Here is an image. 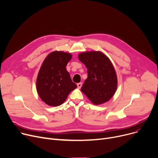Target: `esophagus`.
Returning <instances> with one entry per match:
<instances>
[{"instance_id":"1","label":"esophagus","mask_w":158,"mask_h":158,"mask_svg":"<svg viewBox=\"0 0 158 158\" xmlns=\"http://www.w3.org/2000/svg\"><path fill=\"white\" fill-rule=\"evenodd\" d=\"M81 85H82V83H77V87L78 89H80L81 87Z\"/></svg>"}]
</instances>
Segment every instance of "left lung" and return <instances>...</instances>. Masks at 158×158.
Returning a JSON list of instances; mask_svg holds the SVG:
<instances>
[{
  "label": "left lung",
  "mask_w": 158,
  "mask_h": 158,
  "mask_svg": "<svg viewBox=\"0 0 158 158\" xmlns=\"http://www.w3.org/2000/svg\"><path fill=\"white\" fill-rule=\"evenodd\" d=\"M78 59L85 64L88 73L81 91L96 105L106 103L117 88V77L112 62L99 51L80 53Z\"/></svg>",
  "instance_id": "left-lung-1"
}]
</instances>
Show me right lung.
I'll return each instance as SVG.
<instances>
[{
	"instance_id": "1",
	"label": "right lung",
	"mask_w": 158,
	"mask_h": 158,
	"mask_svg": "<svg viewBox=\"0 0 158 158\" xmlns=\"http://www.w3.org/2000/svg\"><path fill=\"white\" fill-rule=\"evenodd\" d=\"M72 58L70 53L54 51L44 60L36 80V90L40 98L51 106H58L77 88L66 69Z\"/></svg>"
}]
</instances>
